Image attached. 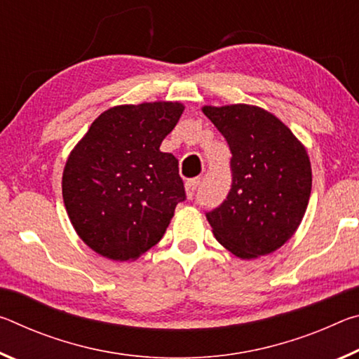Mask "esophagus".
Listing matches in <instances>:
<instances>
[{
    "mask_svg": "<svg viewBox=\"0 0 359 359\" xmlns=\"http://www.w3.org/2000/svg\"><path fill=\"white\" fill-rule=\"evenodd\" d=\"M199 184H201V179H191V180L187 182V184H185V190H187L188 199H191V198L194 196V194H196V190H198Z\"/></svg>",
    "mask_w": 359,
    "mask_h": 359,
    "instance_id": "esophagus-1",
    "label": "esophagus"
}]
</instances>
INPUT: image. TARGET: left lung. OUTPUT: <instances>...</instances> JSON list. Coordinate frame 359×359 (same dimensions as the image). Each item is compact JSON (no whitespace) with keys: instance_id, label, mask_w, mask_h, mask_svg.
<instances>
[{"instance_id":"1","label":"left lung","mask_w":359,"mask_h":359,"mask_svg":"<svg viewBox=\"0 0 359 359\" xmlns=\"http://www.w3.org/2000/svg\"><path fill=\"white\" fill-rule=\"evenodd\" d=\"M231 150V190L205 212L215 239L242 259L280 248L301 224L312 190L307 151L276 115L248 104L204 106Z\"/></svg>"}]
</instances>
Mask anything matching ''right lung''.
Returning a JSON list of instances; mask_svg holds the SVG:
<instances>
[{
	"label": "right lung",
	"mask_w": 359,
	"mask_h": 359,
	"mask_svg": "<svg viewBox=\"0 0 359 359\" xmlns=\"http://www.w3.org/2000/svg\"><path fill=\"white\" fill-rule=\"evenodd\" d=\"M184 106L158 101L102 112L71 151L63 201L85 244L109 259L128 261L156 245L187 194L179 161L160 145Z\"/></svg>",
	"instance_id": "obj_1"
}]
</instances>
